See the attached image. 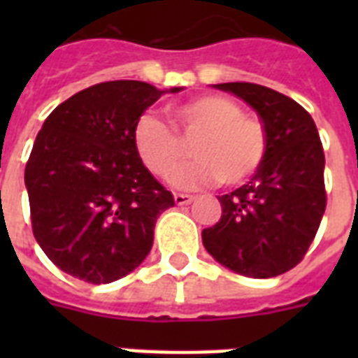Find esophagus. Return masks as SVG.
Returning <instances> with one entry per match:
<instances>
[{"mask_svg":"<svg viewBox=\"0 0 358 358\" xmlns=\"http://www.w3.org/2000/svg\"><path fill=\"white\" fill-rule=\"evenodd\" d=\"M193 201V195H184V193H174V202L178 204V206H185V204H189Z\"/></svg>","mask_w":358,"mask_h":358,"instance_id":"esophagus-1","label":"esophagus"}]
</instances>
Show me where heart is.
Wrapping results in <instances>:
<instances>
[{
	"mask_svg": "<svg viewBox=\"0 0 358 358\" xmlns=\"http://www.w3.org/2000/svg\"><path fill=\"white\" fill-rule=\"evenodd\" d=\"M182 139L192 143L195 162L173 174L176 187L238 185L258 171L267 150L266 129L256 119L245 117L238 103L224 96H201L173 108ZM135 148L152 173L167 178L184 159L185 146L180 137L156 117L146 115L135 126Z\"/></svg>",
	"mask_w": 358,
	"mask_h": 358,
	"instance_id": "heart-1",
	"label": "heart"
}]
</instances>
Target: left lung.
Returning a JSON list of instances; mask_svg holds the SVG:
<instances>
[{"instance_id": "left-lung-1", "label": "left lung", "mask_w": 358, "mask_h": 358, "mask_svg": "<svg viewBox=\"0 0 358 358\" xmlns=\"http://www.w3.org/2000/svg\"><path fill=\"white\" fill-rule=\"evenodd\" d=\"M213 87L255 109L266 129L267 150L249 184L217 196L223 213L202 230V243L213 260L238 275L277 277L303 260L325 212L320 134L299 103L269 87Z\"/></svg>"}]
</instances>
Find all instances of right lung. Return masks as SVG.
<instances>
[{
    "label": "right lung",
    "mask_w": 358,
    "mask_h": 358,
    "mask_svg": "<svg viewBox=\"0 0 358 358\" xmlns=\"http://www.w3.org/2000/svg\"><path fill=\"white\" fill-rule=\"evenodd\" d=\"M134 80L76 92L44 120L25 165L33 234L74 278L109 284L143 264L174 206L135 148L141 115L165 92Z\"/></svg>",
    "instance_id": "1"
}]
</instances>
